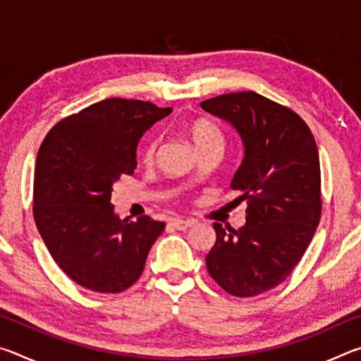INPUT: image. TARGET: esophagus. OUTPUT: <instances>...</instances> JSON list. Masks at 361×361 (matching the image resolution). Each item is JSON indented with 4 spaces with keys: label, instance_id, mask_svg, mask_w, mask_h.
<instances>
[{
    "label": "esophagus",
    "instance_id": "esophagus-1",
    "mask_svg": "<svg viewBox=\"0 0 361 361\" xmlns=\"http://www.w3.org/2000/svg\"><path fill=\"white\" fill-rule=\"evenodd\" d=\"M194 224L192 219H181V218H175L170 221V226L172 228H175L176 231H186L188 228H191V226Z\"/></svg>",
    "mask_w": 361,
    "mask_h": 361
}]
</instances>
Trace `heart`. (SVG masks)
<instances>
[{
    "instance_id": "obj_1",
    "label": "heart",
    "mask_w": 361,
    "mask_h": 361,
    "mask_svg": "<svg viewBox=\"0 0 361 361\" xmlns=\"http://www.w3.org/2000/svg\"><path fill=\"white\" fill-rule=\"evenodd\" d=\"M188 133L191 137L192 143L195 145L199 152H202L209 148H224V137L221 130L218 129L216 124H213L209 119H197L191 122L188 127ZM159 146L157 138H151L142 152V159L145 164H151L156 157V151Z\"/></svg>"
}]
</instances>
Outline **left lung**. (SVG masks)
<instances>
[{"instance_id": "left-lung-1", "label": "left lung", "mask_w": 361, "mask_h": 361, "mask_svg": "<svg viewBox=\"0 0 361 361\" xmlns=\"http://www.w3.org/2000/svg\"><path fill=\"white\" fill-rule=\"evenodd\" d=\"M228 121L243 142L231 188L247 200V223L226 231L205 256L212 279L237 298L276 288L301 261L322 216L320 159L309 126L259 94L234 92L200 103Z\"/></svg>"}]
</instances>
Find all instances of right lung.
Instances as JSON below:
<instances>
[{"label": "right lung", "instance_id": "right-lung-1", "mask_svg": "<svg viewBox=\"0 0 361 361\" xmlns=\"http://www.w3.org/2000/svg\"><path fill=\"white\" fill-rule=\"evenodd\" d=\"M172 113L143 100L106 99L66 116L41 143L35 167L33 216L57 266L97 293H121L142 276L166 223L119 219L113 183L137 167L143 133Z\"/></svg>", "mask_w": 361, "mask_h": 361}]
</instances>
